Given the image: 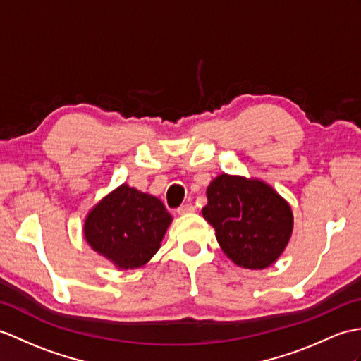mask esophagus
I'll return each instance as SVG.
<instances>
[{
    "mask_svg": "<svg viewBox=\"0 0 361 361\" xmlns=\"http://www.w3.org/2000/svg\"><path fill=\"white\" fill-rule=\"evenodd\" d=\"M195 211V207L192 206L190 203H188V204H183V206H180L178 209H177V212L180 214V215H186V214H192Z\"/></svg>",
    "mask_w": 361,
    "mask_h": 361,
    "instance_id": "34e87169",
    "label": "esophagus"
}]
</instances>
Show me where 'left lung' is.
Returning a JSON list of instances; mask_svg holds the SVG:
<instances>
[{
  "instance_id": "obj_1",
  "label": "left lung",
  "mask_w": 361,
  "mask_h": 361,
  "mask_svg": "<svg viewBox=\"0 0 361 361\" xmlns=\"http://www.w3.org/2000/svg\"><path fill=\"white\" fill-rule=\"evenodd\" d=\"M206 195L207 204L201 214L233 263L262 271L281 257L294 231V214L271 184L220 173L207 186Z\"/></svg>"
}]
</instances>
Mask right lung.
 <instances>
[{"label": "right lung", "instance_id": "1", "mask_svg": "<svg viewBox=\"0 0 361 361\" xmlns=\"http://www.w3.org/2000/svg\"><path fill=\"white\" fill-rule=\"evenodd\" d=\"M171 223L172 215L161 200L123 183L87 212L82 233L116 269L132 271L157 254Z\"/></svg>", "mask_w": 361, "mask_h": 361}]
</instances>
